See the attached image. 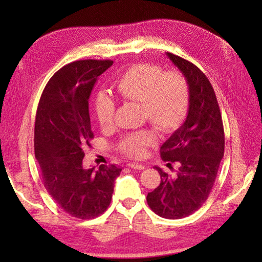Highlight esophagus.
Listing matches in <instances>:
<instances>
[{"mask_svg": "<svg viewBox=\"0 0 262 262\" xmlns=\"http://www.w3.org/2000/svg\"><path fill=\"white\" fill-rule=\"evenodd\" d=\"M127 166H129V168L132 169H135V170H144V166L143 164H140V163H136V162H129L127 164Z\"/></svg>", "mask_w": 262, "mask_h": 262, "instance_id": "34e87169", "label": "esophagus"}]
</instances>
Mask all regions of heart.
Here are the masks:
<instances>
[{
  "instance_id": "1",
  "label": "heart",
  "mask_w": 262,
  "mask_h": 262,
  "mask_svg": "<svg viewBox=\"0 0 262 262\" xmlns=\"http://www.w3.org/2000/svg\"><path fill=\"white\" fill-rule=\"evenodd\" d=\"M115 88L124 100L142 103L144 119L163 133H172L186 120L190 91L186 77L177 71L164 72L159 65L137 63L128 68L116 81ZM93 111L101 128L114 125L116 103L103 92L93 100ZM158 142L157 133L143 129L127 134L118 148L135 158L146 154V148Z\"/></svg>"
}]
</instances>
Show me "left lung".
<instances>
[{"instance_id": "obj_1", "label": "left lung", "mask_w": 262, "mask_h": 262, "mask_svg": "<svg viewBox=\"0 0 262 262\" xmlns=\"http://www.w3.org/2000/svg\"><path fill=\"white\" fill-rule=\"evenodd\" d=\"M189 84L190 103L182 126L161 146V158L168 166L178 164L171 176L159 166L158 188L147 193V204L155 214L179 220L202 207L213 188L224 157V128L214 89L196 65L166 53Z\"/></svg>"}]
</instances>
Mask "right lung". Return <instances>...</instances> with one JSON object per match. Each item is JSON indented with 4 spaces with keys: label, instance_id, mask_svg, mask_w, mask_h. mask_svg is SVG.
<instances>
[{
    "label": "right lung",
    "instance_id": "1",
    "mask_svg": "<svg viewBox=\"0 0 262 262\" xmlns=\"http://www.w3.org/2000/svg\"><path fill=\"white\" fill-rule=\"evenodd\" d=\"M113 64L84 59L65 65L48 81L37 109L35 155L43 186L60 208L82 220L104 213L121 172L115 164L96 170L82 163L94 137L89 98L98 76Z\"/></svg>",
    "mask_w": 262,
    "mask_h": 262
}]
</instances>
